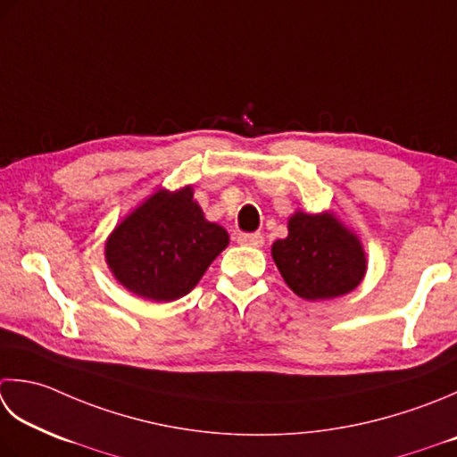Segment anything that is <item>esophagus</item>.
<instances>
[{
	"label": "esophagus",
	"mask_w": 457,
	"mask_h": 457,
	"mask_svg": "<svg viewBox=\"0 0 457 457\" xmlns=\"http://www.w3.org/2000/svg\"><path fill=\"white\" fill-rule=\"evenodd\" d=\"M237 244L241 245H252V247H262L263 245V236L262 234H239Z\"/></svg>",
	"instance_id": "34e87169"
}]
</instances>
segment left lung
I'll use <instances>...</instances> for the list:
<instances>
[{
  "label": "left lung",
  "instance_id": "obj_1",
  "mask_svg": "<svg viewBox=\"0 0 457 457\" xmlns=\"http://www.w3.org/2000/svg\"><path fill=\"white\" fill-rule=\"evenodd\" d=\"M271 255L289 289L307 301L351 293L366 273L361 239L328 212H295L289 236L275 241Z\"/></svg>",
  "mask_w": 457,
  "mask_h": 457
}]
</instances>
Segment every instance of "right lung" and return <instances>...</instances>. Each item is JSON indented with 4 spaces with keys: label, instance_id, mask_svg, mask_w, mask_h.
<instances>
[{
    "label": "right lung",
    "instance_id": "obj_1",
    "mask_svg": "<svg viewBox=\"0 0 457 457\" xmlns=\"http://www.w3.org/2000/svg\"><path fill=\"white\" fill-rule=\"evenodd\" d=\"M229 244L228 231L204 218L192 186L158 190L106 239L104 257L122 287L168 303L190 293Z\"/></svg>",
    "mask_w": 457,
    "mask_h": 457
}]
</instances>
